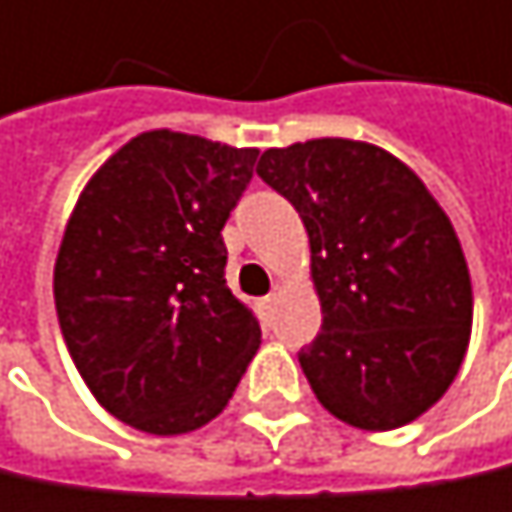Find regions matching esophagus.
Masks as SVG:
<instances>
[{"mask_svg":"<svg viewBox=\"0 0 512 512\" xmlns=\"http://www.w3.org/2000/svg\"><path fill=\"white\" fill-rule=\"evenodd\" d=\"M277 303H280V294H268V297H262L256 306H259V315H262V321H271L274 318V309H277Z\"/></svg>","mask_w":512,"mask_h":512,"instance_id":"obj_1","label":"esophagus"}]
</instances>
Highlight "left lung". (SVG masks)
I'll use <instances>...</instances> for the list:
<instances>
[{
    "mask_svg": "<svg viewBox=\"0 0 512 512\" xmlns=\"http://www.w3.org/2000/svg\"><path fill=\"white\" fill-rule=\"evenodd\" d=\"M256 173L309 235L324 321L300 368L321 407L371 433L424 416L472 339V277L445 209L404 161L368 141L271 147Z\"/></svg>",
    "mask_w": 512,
    "mask_h": 512,
    "instance_id": "1",
    "label": "left lung"
}]
</instances>
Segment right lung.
Instances as JSON below:
<instances>
[{
	"mask_svg": "<svg viewBox=\"0 0 512 512\" xmlns=\"http://www.w3.org/2000/svg\"><path fill=\"white\" fill-rule=\"evenodd\" d=\"M256 156L150 129L102 161L73 206L52 277L58 324L96 404L135 430H200L259 351L221 238Z\"/></svg>",
	"mask_w": 512,
	"mask_h": 512,
	"instance_id": "1",
	"label": "right lung"
}]
</instances>
